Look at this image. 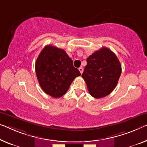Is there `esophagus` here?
<instances>
[{
  "mask_svg": "<svg viewBox=\"0 0 147 147\" xmlns=\"http://www.w3.org/2000/svg\"><path fill=\"white\" fill-rule=\"evenodd\" d=\"M78 70H79V71H80V73L82 74V72H83V69H82V67H80L79 69H78Z\"/></svg>",
  "mask_w": 147,
  "mask_h": 147,
  "instance_id": "esophagus-1",
  "label": "esophagus"
}]
</instances>
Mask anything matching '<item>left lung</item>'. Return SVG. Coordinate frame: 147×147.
<instances>
[{
  "label": "left lung",
  "instance_id": "1",
  "mask_svg": "<svg viewBox=\"0 0 147 147\" xmlns=\"http://www.w3.org/2000/svg\"><path fill=\"white\" fill-rule=\"evenodd\" d=\"M82 77L92 97L109 95L117 85L121 73V65L114 53L102 47L88 57Z\"/></svg>",
  "mask_w": 147,
  "mask_h": 147
}]
</instances>
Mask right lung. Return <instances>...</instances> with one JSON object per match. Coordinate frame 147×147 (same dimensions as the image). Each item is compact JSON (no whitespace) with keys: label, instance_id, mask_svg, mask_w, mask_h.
<instances>
[{"label":"right lung","instance_id":"add662e5","mask_svg":"<svg viewBox=\"0 0 147 147\" xmlns=\"http://www.w3.org/2000/svg\"><path fill=\"white\" fill-rule=\"evenodd\" d=\"M35 69L41 88L55 98L65 94L74 78L80 76L66 52L50 45L39 53Z\"/></svg>","mask_w":147,"mask_h":147}]
</instances>
